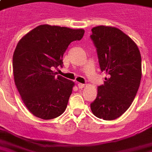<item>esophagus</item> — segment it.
<instances>
[{"instance_id": "1", "label": "esophagus", "mask_w": 152, "mask_h": 152, "mask_svg": "<svg viewBox=\"0 0 152 152\" xmlns=\"http://www.w3.org/2000/svg\"><path fill=\"white\" fill-rule=\"evenodd\" d=\"M78 87H79V89H83V88H85L86 87V85L85 84H82V83H78Z\"/></svg>"}]
</instances>
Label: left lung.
Masks as SVG:
<instances>
[{
  "label": "left lung",
  "mask_w": 152,
  "mask_h": 152,
  "mask_svg": "<svg viewBox=\"0 0 152 152\" xmlns=\"http://www.w3.org/2000/svg\"><path fill=\"white\" fill-rule=\"evenodd\" d=\"M90 37L97 48L102 72L108 75L90 104L93 114L105 121L120 117L130 107L140 86L142 58L138 47L119 28L98 26Z\"/></svg>",
  "instance_id": "1"
}]
</instances>
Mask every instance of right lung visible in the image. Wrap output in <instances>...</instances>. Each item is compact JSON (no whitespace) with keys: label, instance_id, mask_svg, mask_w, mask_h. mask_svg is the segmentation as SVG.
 <instances>
[{"label":"right lung","instance_id":"right-lung-1","mask_svg":"<svg viewBox=\"0 0 152 152\" xmlns=\"http://www.w3.org/2000/svg\"><path fill=\"white\" fill-rule=\"evenodd\" d=\"M84 29L40 25L20 39L13 55L15 86L28 111L43 120L62 115L75 83L52 70L63 66V56Z\"/></svg>","mask_w":152,"mask_h":152}]
</instances>
